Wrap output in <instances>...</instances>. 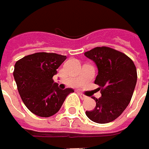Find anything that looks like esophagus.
Wrapping results in <instances>:
<instances>
[{
	"mask_svg": "<svg viewBox=\"0 0 149 149\" xmlns=\"http://www.w3.org/2000/svg\"><path fill=\"white\" fill-rule=\"evenodd\" d=\"M79 97H80V98H81L82 100H85V99L88 98V97H87V96H85L84 94H83V93H79Z\"/></svg>",
	"mask_w": 149,
	"mask_h": 149,
	"instance_id": "1",
	"label": "esophagus"
}]
</instances>
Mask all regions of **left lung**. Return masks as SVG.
Returning <instances> with one entry per match:
<instances>
[{
	"label": "left lung",
	"mask_w": 149,
	"mask_h": 149,
	"mask_svg": "<svg viewBox=\"0 0 149 149\" xmlns=\"http://www.w3.org/2000/svg\"><path fill=\"white\" fill-rule=\"evenodd\" d=\"M84 55L97 67L94 83L102 94L93 97L95 108L86 111V116L96 123H109L122 114L131 100L137 82L136 67L125 54L107 47H97Z\"/></svg>",
	"instance_id": "8db88e82"
}]
</instances>
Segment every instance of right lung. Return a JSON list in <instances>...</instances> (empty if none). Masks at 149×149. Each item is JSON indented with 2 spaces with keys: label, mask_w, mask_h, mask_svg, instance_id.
<instances>
[{
  "label": "right lung",
  "mask_w": 149,
  "mask_h": 149,
  "mask_svg": "<svg viewBox=\"0 0 149 149\" xmlns=\"http://www.w3.org/2000/svg\"><path fill=\"white\" fill-rule=\"evenodd\" d=\"M66 59L56 53L37 52L26 56L15 65L14 78L27 108L41 117H49L61 109L72 88L60 89L52 77Z\"/></svg>",
  "instance_id": "right-lung-1"
}]
</instances>
